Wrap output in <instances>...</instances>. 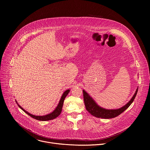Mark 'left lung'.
Segmentation results:
<instances>
[{"label":"left lung","instance_id":"1","mask_svg":"<svg viewBox=\"0 0 150 150\" xmlns=\"http://www.w3.org/2000/svg\"><path fill=\"white\" fill-rule=\"evenodd\" d=\"M138 88H137L134 95L131 99V100L128 102L122 108L117 109H105L103 108H101L99 106L96 101L92 98L85 91L83 90V101L85 103V108H86L87 110L93 116L102 119H111L114 118L122 113H123L126 109L129 108V105L132 103L134 101L137 92H138Z\"/></svg>","mask_w":150,"mask_h":150}]
</instances>
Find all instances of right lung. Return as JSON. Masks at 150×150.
Returning <instances> with one entry per match:
<instances>
[{"label":"right lung","mask_w":150,"mask_h":150,"mask_svg":"<svg viewBox=\"0 0 150 150\" xmlns=\"http://www.w3.org/2000/svg\"><path fill=\"white\" fill-rule=\"evenodd\" d=\"M70 91V90H67V91H65V92L63 93V94H62V97H61V98L59 101V103L57 105V106L56 107V108L55 109V110L48 114V115H45V116H35V115H31L30 114V113L27 112V111H25L23 108H21V106H20L18 103L16 102L18 105L20 109H22L25 113H26L27 115H28L32 117L33 118L35 119H37L38 120H41V121H46V120H52V119H55L56 117H57V116H59L60 113H61V112H62V107H63V102H64V100H65V97H67V96L68 94V93H69Z\"/></svg>","instance_id":"add662e5"}]
</instances>
